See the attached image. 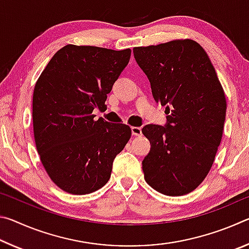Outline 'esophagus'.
Instances as JSON below:
<instances>
[{"mask_svg": "<svg viewBox=\"0 0 249 249\" xmlns=\"http://www.w3.org/2000/svg\"><path fill=\"white\" fill-rule=\"evenodd\" d=\"M132 135L133 136H142V128L141 127H136V126H133L132 128Z\"/></svg>", "mask_w": 249, "mask_h": 249, "instance_id": "1", "label": "esophagus"}]
</instances>
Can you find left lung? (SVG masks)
<instances>
[{
	"mask_svg": "<svg viewBox=\"0 0 249 249\" xmlns=\"http://www.w3.org/2000/svg\"><path fill=\"white\" fill-rule=\"evenodd\" d=\"M133 53L155 101L169 114L165 126L142 129L150 142L142 162L145 180L162 195H187L213 165L226 115L224 91L208 53L195 40L135 47Z\"/></svg>",
	"mask_w": 249,
	"mask_h": 249,
	"instance_id": "8db88e82",
	"label": "left lung"
}]
</instances>
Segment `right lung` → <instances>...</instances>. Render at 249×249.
<instances>
[{"instance_id":"1","label":"right lung","mask_w":249,"mask_h":249,"mask_svg":"<svg viewBox=\"0 0 249 249\" xmlns=\"http://www.w3.org/2000/svg\"><path fill=\"white\" fill-rule=\"evenodd\" d=\"M130 49L67 45L53 54L37 80L33 126L41 163L54 183L71 195H88L111 177L113 161L132 130L93 111L103 108L127 66Z\"/></svg>"}]
</instances>
